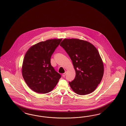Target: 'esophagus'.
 Listing matches in <instances>:
<instances>
[{
	"instance_id": "1",
	"label": "esophagus",
	"mask_w": 126,
	"mask_h": 126,
	"mask_svg": "<svg viewBox=\"0 0 126 126\" xmlns=\"http://www.w3.org/2000/svg\"><path fill=\"white\" fill-rule=\"evenodd\" d=\"M66 71H65V73H63V74H62V76L63 77H65V75H66Z\"/></svg>"
}]
</instances>
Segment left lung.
Segmentation results:
<instances>
[{
	"mask_svg": "<svg viewBox=\"0 0 126 126\" xmlns=\"http://www.w3.org/2000/svg\"><path fill=\"white\" fill-rule=\"evenodd\" d=\"M60 45L68 53L75 70V79L69 82L73 91L80 95L94 92L104 73L103 62L96 48L79 39L65 38Z\"/></svg>",
	"mask_w": 126,
	"mask_h": 126,
	"instance_id": "1",
	"label": "left lung"
}]
</instances>
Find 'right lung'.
Returning <instances> with one entry per match:
<instances>
[{
	"instance_id": "add662e5",
	"label": "right lung",
	"mask_w": 126,
	"mask_h": 126,
	"mask_svg": "<svg viewBox=\"0 0 126 126\" xmlns=\"http://www.w3.org/2000/svg\"><path fill=\"white\" fill-rule=\"evenodd\" d=\"M62 39L41 42L31 46L25 53L22 67V75L34 92L45 94L52 91L61 75L51 65L50 59Z\"/></svg>"
}]
</instances>
